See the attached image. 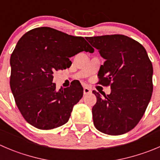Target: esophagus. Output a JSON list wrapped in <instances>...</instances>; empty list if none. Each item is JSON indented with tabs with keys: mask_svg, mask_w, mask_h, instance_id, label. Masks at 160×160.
I'll list each match as a JSON object with an SVG mask.
<instances>
[{
	"mask_svg": "<svg viewBox=\"0 0 160 160\" xmlns=\"http://www.w3.org/2000/svg\"><path fill=\"white\" fill-rule=\"evenodd\" d=\"M91 92V91L89 88H88V87H84V88H83V94H88Z\"/></svg>",
	"mask_w": 160,
	"mask_h": 160,
	"instance_id": "obj_1",
	"label": "esophagus"
}]
</instances>
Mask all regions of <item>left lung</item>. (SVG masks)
<instances>
[{
    "instance_id": "left-lung-1",
    "label": "left lung",
    "mask_w": 160,
    "mask_h": 160,
    "mask_svg": "<svg viewBox=\"0 0 160 160\" xmlns=\"http://www.w3.org/2000/svg\"><path fill=\"white\" fill-rule=\"evenodd\" d=\"M105 59L98 71L99 84L110 86L92 108L96 129L109 135L131 131L141 120L153 91V68L145 48L121 34L86 37Z\"/></svg>"
}]
</instances>
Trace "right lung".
I'll return each mask as SVG.
<instances>
[{
  "label": "right lung",
  "mask_w": 160,
  "mask_h": 160,
  "mask_svg": "<svg viewBox=\"0 0 160 160\" xmlns=\"http://www.w3.org/2000/svg\"><path fill=\"white\" fill-rule=\"evenodd\" d=\"M81 52H94L83 37L50 27L28 31L17 43L10 58V87L26 122L41 130L67 123L74 105L83 97L80 82L56 91V71L69 68V58Z\"/></svg>",
  "instance_id": "obj_1"
}]
</instances>
